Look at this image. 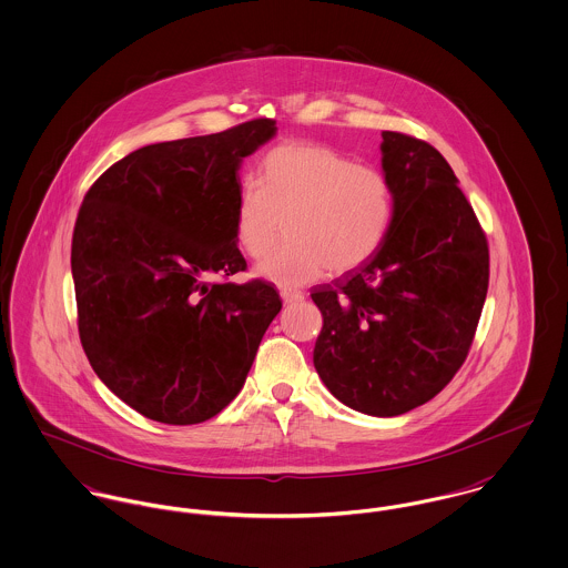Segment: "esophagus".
Returning <instances> with one entry per match:
<instances>
[{
    "label": "esophagus",
    "mask_w": 568,
    "mask_h": 568,
    "mask_svg": "<svg viewBox=\"0 0 568 568\" xmlns=\"http://www.w3.org/2000/svg\"><path fill=\"white\" fill-rule=\"evenodd\" d=\"M281 301H283V305H296V303H303L305 301V296L301 294V292H281Z\"/></svg>",
    "instance_id": "1"
}]
</instances>
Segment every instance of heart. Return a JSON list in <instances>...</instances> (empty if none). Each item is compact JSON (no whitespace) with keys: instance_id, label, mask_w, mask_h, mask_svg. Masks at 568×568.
Instances as JSON below:
<instances>
[{"instance_id":"b5f03b06","label":"heart","mask_w":568,"mask_h":568,"mask_svg":"<svg viewBox=\"0 0 568 568\" xmlns=\"http://www.w3.org/2000/svg\"><path fill=\"white\" fill-rule=\"evenodd\" d=\"M392 220V183L378 169L352 164L326 144L287 142L265 155L262 181H242L233 235L240 248L257 260L285 226V242L255 274L278 287H301L328 267L349 272L369 262Z\"/></svg>"}]
</instances>
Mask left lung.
<instances>
[{
	"instance_id": "1",
	"label": "left lung",
	"mask_w": 568,
	"mask_h": 568,
	"mask_svg": "<svg viewBox=\"0 0 568 568\" xmlns=\"http://www.w3.org/2000/svg\"><path fill=\"white\" fill-rule=\"evenodd\" d=\"M381 153L392 226L369 262L313 287L324 317L313 365L349 408L395 417L460 369L488 290V246L435 146L383 131Z\"/></svg>"
}]
</instances>
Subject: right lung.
Listing matches in <instances>:
<instances>
[{"instance_id": "obj_1", "label": "right lung", "mask_w": 568, "mask_h": 568, "mask_svg": "<svg viewBox=\"0 0 568 568\" xmlns=\"http://www.w3.org/2000/svg\"><path fill=\"white\" fill-rule=\"evenodd\" d=\"M276 135L260 119L146 144L110 166L78 214L71 272L80 339L101 383L140 415L192 426L240 393L281 311L233 235L240 169Z\"/></svg>"}]
</instances>
